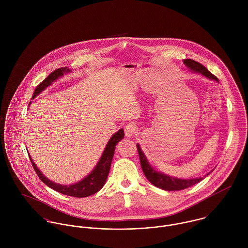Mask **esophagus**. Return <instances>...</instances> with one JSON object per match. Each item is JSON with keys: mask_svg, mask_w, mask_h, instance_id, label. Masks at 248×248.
<instances>
[{"mask_svg": "<svg viewBox=\"0 0 248 248\" xmlns=\"http://www.w3.org/2000/svg\"><path fill=\"white\" fill-rule=\"evenodd\" d=\"M137 131H138V128H137V126H136L135 124H133V123H130V124H128V125H126V127H125V129H124L125 135H126L127 137H134V135H136Z\"/></svg>", "mask_w": 248, "mask_h": 248, "instance_id": "1", "label": "esophagus"}]
</instances>
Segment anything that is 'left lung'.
Masks as SVG:
<instances>
[{
  "label": "left lung",
  "mask_w": 248,
  "mask_h": 248,
  "mask_svg": "<svg viewBox=\"0 0 248 248\" xmlns=\"http://www.w3.org/2000/svg\"><path fill=\"white\" fill-rule=\"evenodd\" d=\"M183 63L185 64V66L190 69L191 71H196V72H200L201 74H202L203 76L218 81V79L213 75L210 71H208L204 66H202L201 63L192 60V59H185L183 60ZM138 151H139V155H140V164H141L142 171L145 175V177H147V179L154 184L155 186L162 189V190H166V191H179V190H183L186 189L190 186H193L195 184H197L198 182L202 181L203 179V177H197V178H190V179H182V178H177V177H172L168 175H164L160 172H156L148 162L145 155L143 154V152L140 149V146L138 144ZM209 174H207L206 176H208ZM204 176V177H206Z\"/></svg>",
  "instance_id": "8db88e82"
}]
</instances>
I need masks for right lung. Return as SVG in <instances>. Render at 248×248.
<instances>
[{
	"label": "right lung",
	"instance_id": "add662e5",
	"mask_svg": "<svg viewBox=\"0 0 248 248\" xmlns=\"http://www.w3.org/2000/svg\"><path fill=\"white\" fill-rule=\"evenodd\" d=\"M70 71H71V70H69L68 68H60V69H57L53 72H51L42 83H40L36 87L32 98L36 97L46 87L51 85L52 82L57 80L59 77L63 76L64 73H68ZM123 138H124L123 129H120L117 133H115L113 136H111V138L109 139V140L106 145V148H105L97 165L94 167V169L92 171V173L89 174L87 177H84L82 180L78 181L77 183L71 184V185H63V184L55 183V182L51 181L50 179L46 178L37 168L35 163L33 162V160L31 159V156H30V158H31L32 167L35 170L36 174L46 185H47L51 189H53L61 194H64L67 196H71L74 198H86V197L95 194L104 186L107 177L108 175V172H109L111 160H112L114 150H115V145Z\"/></svg>",
	"mask_w": 248,
	"mask_h": 248
}]
</instances>
